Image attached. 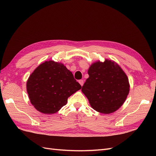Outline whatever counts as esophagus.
<instances>
[{"mask_svg":"<svg viewBox=\"0 0 156 156\" xmlns=\"http://www.w3.org/2000/svg\"><path fill=\"white\" fill-rule=\"evenodd\" d=\"M79 84H81V86H83V84H84V81L83 80H79Z\"/></svg>","mask_w":156,"mask_h":156,"instance_id":"1","label":"esophagus"}]
</instances>
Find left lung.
<instances>
[{"mask_svg":"<svg viewBox=\"0 0 156 156\" xmlns=\"http://www.w3.org/2000/svg\"><path fill=\"white\" fill-rule=\"evenodd\" d=\"M89 77L81 91L94 110L111 114L124 104L129 92V80L115 61L105 59L94 62L88 70Z\"/></svg>","mask_w":156,"mask_h":156,"instance_id":"left-lung-1","label":"left lung"}]
</instances>
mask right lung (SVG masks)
Returning a JSON list of instances; mask_svg holds the SVG:
<instances>
[{
    "instance_id": "obj_1",
    "label": "right lung",
    "mask_w": 156,
    "mask_h": 156,
    "mask_svg": "<svg viewBox=\"0 0 156 156\" xmlns=\"http://www.w3.org/2000/svg\"><path fill=\"white\" fill-rule=\"evenodd\" d=\"M81 88L72 72L60 62L45 61L29 76L27 91L32 105L47 115L54 114L66 105L68 98Z\"/></svg>"
}]
</instances>
